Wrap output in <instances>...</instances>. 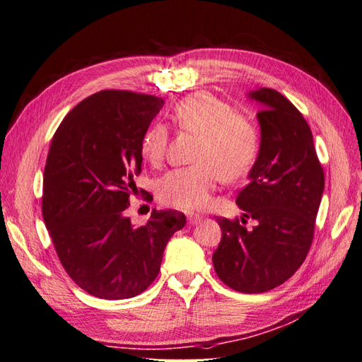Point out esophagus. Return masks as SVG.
Here are the masks:
<instances>
[{
    "label": "esophagus",
    "instance_id": "1",
    "mask_svg": "<svg viewBox=\"0 0 362 362\" xmlns=\"http://www.w3.org/2000/svg\"><path fill=\"white\" fill-rule=\"evenodd\" d=\"M187 221L190 225H196L202 221V217L198 214H187Z\"/></svg>",
    "mask_w": 362,
    "mask_h": 362
}]
</instances>
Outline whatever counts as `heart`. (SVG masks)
<instances>
[{"label":"heart","instance_id":"obj_1","mask_svg":"<svg viewBox=\"0 0 362 362\" xmlns=\"http://www.w3.org/2000/svg\"><path fill=\"white\" fill-rule=\"evenodd\" d=\"M172 119L184 133L198 136L192 166L173 169L158 184L163 204L185 211L202 210L222 177L234 181L246 175L258 156L259 136L254 120L234 112L233 105L210 93L185 96L173 107ZM169 144L163 124L151 125L140 139V154L152 166H160Z\"/></svg>","mask_w":362,"mask_h":362}]
</instances>
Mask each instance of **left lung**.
Masks as SVG:
<instances>
[{"label": "left lung", "mask_w": 362, "mask_h": 362, "mask_svg": "<svg viewBox=\"0 0 362 362\" xmlns=\"http://www.w3.org/2000/svg\"><path fill=\"white\" fill-rule=\"evenodd\" d=\"M262 104L259 154L249 182L235 202L242 222L217 217L222 240L213 266L225 286L240 293H264L291 278L305 261L314 238L315 217L325 189L311 128L302 113L275 89L250 92ZM255 218L246 230L241 223Z\"/></svg>", "instance_id": "8db88e82"}]
</instances>
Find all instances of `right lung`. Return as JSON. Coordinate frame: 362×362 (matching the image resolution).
Listing matches in <instances>:
<instances>
[{
	"instance_id": "add662e5",
	"label": "right lung",
	"mask_w": 362,
	"mask_h": 362,
	"mask_svg": "<svg viewBox=\"0 0 362 362\" xmlns=\"http://www.w3.org/2000/svg\"><path fill=\"white\" fill-rule=\"evenodd\" d=\"M163 104L154 95L101 90L74 107L52 137L42 216L63 269L95 298L119 300L145 291L169 238L185 225L177 210L154 208L139 228L124 216L139 194L140 139Z\"/></svg>"
}]
</instances>
